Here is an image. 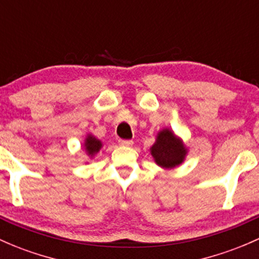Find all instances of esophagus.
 <instances>
[{
  "instance_id": "esophagus-1",
  "label": "esophagus",
  "mask_w": 259,
  "mask_h": 259,
  "mask_svg": "<svg viewBox=\"0 0 259 259\" xmlns=\"http://www.w3.org/2000/svg\"><path fill=\"white\" fill-rule=\"evenodd\" d=\"M119 144L121 145V146H132L133 144V140H125V139H120V140H119Z\"/></svg>"
}]
</instances>
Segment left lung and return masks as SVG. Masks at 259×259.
<instances>
[{"label": "left lung", "mask_w": 259, "mask_h": 259, "mask_svg": "<svg viewBox=\"0 0 259 259\" xmlns=\"http://www.w3.org/2000/svg\"><path fill=\"white\" fill-rule=\"evenodd\" d=\"M150 152L157 166L169 169L183 163L188 149L183 140L173 133V130L164 127L158 132Z\"/></svg>", "instance_id": "obj_1"}]
</instances>
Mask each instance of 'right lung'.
Segmentation results:
<instances>
[{"instance_id":"obj_1","label":"right lung","mask_w":259,"mask_h":259,"mask_svg":"<svg viewBox=\"0 0 259 259\" xmlns=\"http://www.w3.org/2000/svg\"><path fill=\"white\" fill-rule=\"evenodd\" d=\"M103 144L99 139L93 136L92 134H87L86 139H84V143H83V147H84V151L91 158L95 157L96 155L99 152V150L102 149Z\"/></svg>"}]
</instances>
